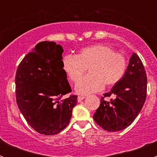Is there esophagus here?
Returning a JSON list of instances; mask_svg holds the SVG:
<instances>
[{"mask_svg": "<svg viewBox=\"0 0 157 157\" xmlns=\"http://www.w3.org/2000/svg\"><path fill=\"white\" fill-rule=\"evenodd\" d=\"M84 99H85V97H82V96H78V102L83 101Z\"/></svg>", "mask_w": 157, "mask_h": 157, "instance_id": "34e87169", "label": "esophagus"}]
</instances>
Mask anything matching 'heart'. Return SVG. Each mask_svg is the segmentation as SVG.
I'll return each instance as SVG.
<instances>
[{
	"instance_id": "obj_1",
	"label": "heart",
	"mask_w": 157,
	"mask_h": 157,
	"mask_svg": "<svg viewBox=\"0 0 157 157\" xmlns=\"http://www.w3.org/2000/svg\"><path fill=\"white\" fill-rule=\"evenodd\" d=\"M61 64L63 72L73 82H77L88 68L89 75L75 86L78 94L88 95L101 90L104 86L117 84L125 74L127 59L123 54L115 52L112 47L98 44L82 48L75 56L66 55Z\"/></svg>"
}]
</instances>
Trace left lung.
<instances>
[{
    "label": "left lung",
    "instance_id": "left-lung-1",
    "mask_svg": "<svg viewBox=\"0 0 157 157\" xmlns=\"http://www.w3.org/2000/svg\"><path fill=\"white\" fill-rule=\"evenodd\" d=\"M146 91L145 67L139 56L133 52L121 80L101 98V105L93 116L94 121L110 132L124 130L141 112L146 99ZM112 95L115 96L114 99H104Z\"/></svg>",
    "mask_w": 157,
    "mask_h": 157
}]
</instances>
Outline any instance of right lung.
Here are the masks:
<instances>
[{
    "label": "right lung",
    "mask_w": 157,
    "mask_h": 157,
    "mask_svg": "<svg viewBox=\"0 0 157 157\" xmlns=\"http://www.w3.org/2000/svg\"><path fill=\"white\" fill-rule=\"evenodd\" d=\"M61 45L41 41L27 54L16 75V102L29 125L39 134L53 135L70 123L77 96L71 92L62 69Z\"/></svg>",
    "instance_id": "1"
}]
</instances>
